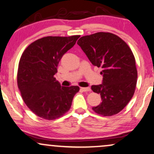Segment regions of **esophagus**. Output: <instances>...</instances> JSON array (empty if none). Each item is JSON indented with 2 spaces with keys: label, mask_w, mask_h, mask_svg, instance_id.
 <instances>
[{
  "label": "esophagus",
  "mask_w": 154,
  "mask_h": 154,
  "mask_svg": "<svg viewBox=\"0 0 154 154\" xmlns=\"http://www.w3.org/2000/svg\"><path fill=\"white\" fill-rule=\"evenodd\" d=\"M81 90L83 91H90L91 88L89 87H86V88H81Z\"/></svg>",
  "instance_id": "esophagus-1"
}]
</instances>
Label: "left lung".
Wrapping results in <instances>:
<instances>
[{
  "label": "left lung",
  "mask_w": 154,
  "mask_h": 154,
  "mask_svg": "<svg viewBox=\"0 0 154 154\" xmlns=\"http://www.w3.org/2000/svg\"><path fill=\"white\" fill-rule=\"evenodd\" d=\"M77 43L93 65L103 68L102 83L91 86L102 102L93 110L103 116L119 113L132 98L137 82L131 50L121 38L105 32L85 35Z\"/></svg>",
  "instance_id": "obj_1"
}]
</instances>
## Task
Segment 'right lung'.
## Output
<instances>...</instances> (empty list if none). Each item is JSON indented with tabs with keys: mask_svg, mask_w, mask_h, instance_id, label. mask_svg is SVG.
Segmentation results:
<instances>
[{
	"mask_svg": "<svg viewBox=\"0 0 154 154\" xmlns=\"http://www.w3.org/2000/svg\"><path fill=\"white\" fill-rule=\"evenodd\" d=\"M79 37H44L23 53L17 74L18 86L25 103L38 116L54 120L71 108L79 87L61 86L54 75L63 56Z\"/></svg>",
	"mask_w": 154,
	"mask_h": 154,
	"instance_id": "1",
	"label": "right lung"
}]
</instances>
